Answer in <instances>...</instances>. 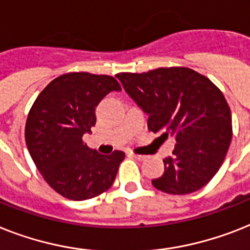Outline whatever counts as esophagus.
Masks as SVG:
<instances>
[{"label": "esophagus", "instance_id": "esophagus-1", "mask_svg": "<svg viewBox=\"0 0 250 250\" xmlns=\"http://www.w3.org/2000/svg\"><path fill=\"white\" fill-rule=\"evenodd\" d=\"M129 155L133 158H136L137 160H145L146 159V155H140V154H135V153H129Z\"/></svg>", "mask_w": 250, "mask_h": 250}]
</instances>
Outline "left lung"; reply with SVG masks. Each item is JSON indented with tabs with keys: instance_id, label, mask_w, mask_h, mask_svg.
<instances>
[{
	"instance_id": "obj_1",
	"label": "left lung",
	"mask_w": 250,
	"mask_h": 250,
	"mask_svg": "<svg viewBox=\"0 0 250 250\" xmlns=\"http://www.w3.org/2000/svg\"><path fill=\"white\" fill-rule=\"evenodd\" d=\"M129 96L149 114L151 132L174 136L164 174L154 188L186 195L204 188L218 172L232 139L231 111L224 93L206 76L185 66L118 73Z\"/></svg>"
}]
</instances>
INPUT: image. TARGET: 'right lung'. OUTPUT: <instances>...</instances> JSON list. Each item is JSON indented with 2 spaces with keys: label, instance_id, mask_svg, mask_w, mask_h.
Listing matches in <instances>:
<instances>
[{
  "label": "right lung",
  "instance_id": "right-lung-1",
  "mask_svg": "<svg viewBox=\"0 0 250 250\" xmlns=\"http://www.w3.org/2000/svg\"><path fill=\"white\" fill-rule=\"evenodd\" d=\"M122 87L114 77L66 73L44 87L30 107L25 143L36 167L50 188L70 200H86L106 191L125 153L99 154L83 141L96 125L95 107Z\"/></svg>",
  "mask_w": 250,
  "mask_h": 250
}]
</instances>
